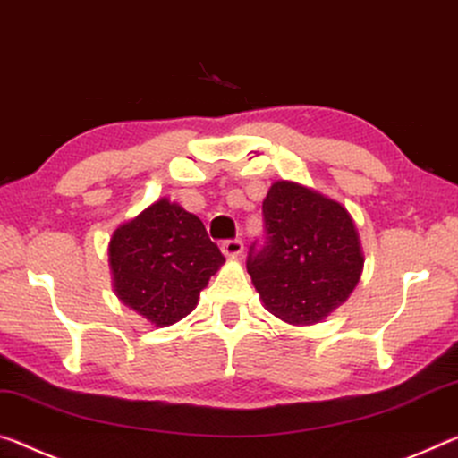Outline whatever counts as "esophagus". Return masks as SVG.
<instances>
[{"label":"esophagus","instance_id":"1","mask_svg":"<svg viewBox=\"0 0 458 458\" xmlns=\"http://www.w3.org/2000/svg\"><path fill=\"white\" fill-rule=\"evenodd\" d=\"M242 250H244V244H242V241H238V238H234V241L222 242V252L226 257H238Z\"/></svg>","mask_w":458,"mask_h":458}]
</instances>
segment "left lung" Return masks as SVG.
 I'll use <instances>...</instances> for the list:
<instances>
[{
	"mask_svg": "<svg viewBox=\"0 0 458 458\" xmlns=\"http://www.w3.org/2000/svg\"><path fill=\"white\" fill-rule=\"evenodd\" d=\"M265 242L246 268L267 311L293 326L328 318L351 297L365 255L343 203L295 181H275L263 201Z\"/></svg>",
	"mask_w": 458,
	"mask_h": 458,
	"instance_id": "8db88e82",
	"label": "left lung"
}]
</instances>
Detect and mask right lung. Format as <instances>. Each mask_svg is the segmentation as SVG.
<instances>
[{
  "mask_svg": "<svg viewBox=\"0 0 458 458\" xmlns=\"http://www.w3.org/2000/svg\"><path fill=\"white\" fill-rule=\"evenodd\" d=\"M107 257L114 293L157 328L191 314L201 289L224 265L199 217L169 198L120 224Z\"/></svg>",
  "mask_w": 458,
  "mask_h": 458,
  "instance_id": "right-lung-1",
  "label": "right lung"
}]
</instances>
